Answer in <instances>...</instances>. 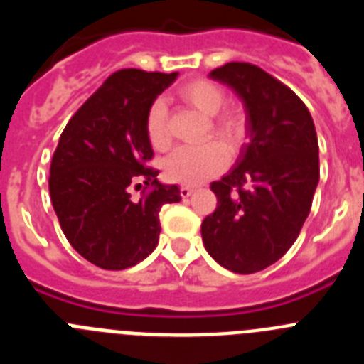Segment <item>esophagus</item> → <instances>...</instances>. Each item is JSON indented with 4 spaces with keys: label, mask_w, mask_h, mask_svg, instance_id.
Segmentation results:
<instances>
[{
    "label": "esophagus",
    "mask_w": 364,
    "mask_h": 364,
    "mask_svg": "<svg viewBox=\"0 0 364 364\" xmlns=\"http://www.w3.org/2000/svg\"><path fill=\"white\" fill-rule=\"evenodd\" d=\"M180 195H182V198L191 197V195H193L191 186H180Z\"/></svg>",
    "instance_id": "esophagus-1"
}]
</instances>
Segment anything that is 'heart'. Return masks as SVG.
Listing matches in <instances>:
<instances>
[{
	"mask_svg": "<svg viewBox=\"0 0 364 364\" xmlns=\"http://www.w3.org/2000/svg\"><path fill=\"white\" fill-rule=\"evenodd\" d=\"M178 96L191 107L211 118V129L224 142L235 146L242 136L244 120L240 112L224 111L218 114L224 104V92L217 83L210 80H191L178 87ZM146 131L149 142L156 149L169 146L167 131V107L164 100H154L146 117ZM228 164L226 147L218 142H208L198 147H178L164 162V175L173 182L200 184L202 180L224 169Z\"/></svg>",
	"mask_w": 364,
	"mask_h": 364,
	"instance_id": "b5f03b06",
	"label": "heart"
}]
</instances>
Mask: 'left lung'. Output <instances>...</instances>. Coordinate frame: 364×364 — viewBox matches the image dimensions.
Masks as SVG:
<instances>
[{
	"instance_id": "1",
	"label": "left lung",
	"mask_w": 364,
	"mask_h": 364,
	"mask_svg": "<svg viewBox=\"0 0 364 364\" xmlns=\"http://www.w3.org/2000/svg\"><path fill=\"white\" fill-rule=\"evenodd\" d=\"M210 78L242 102L247 144L211 184L217 210L202 222V240L226 269L255 273L290 250L310 213L319 184L317 133L301 98L259 67L231 62Z\"/></svg>"
}]
</instances>
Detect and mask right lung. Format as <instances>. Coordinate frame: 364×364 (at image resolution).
I'll list each match as a JSON object with an SVG mask.
<instances>
[{
	"mask_svg": "<svg viewBox=\"0 0 364 364\" xmlns=\"http://www.w3.org/2000/svg\"><path fill=\"white\" fill-rule=\"evenodd\" d=\"M176 76L118 70L60 136L50 164V200L70 246L98 268H131L153 253L160 208L182 200L178 186L160 184L159 171L146 166L153 156L147 111ZM142 179L154 191L133 201L130 188Z\"/></svg>",
	"mask_w": 364,
	"mask_h": 364,
	"instance_id": "obj_1",
	"label": "right lung"
}]
</instances>
